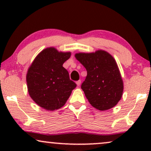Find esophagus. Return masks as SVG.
Returning a JSON list of instances; mask_svg holds the SVG:
<instances>
[{
  "label": "esophagus",
  "mask_w": 151,
  "mask_h": 151,
  "mask_svg": "<svg viewBox=\"0 0 151 151\" xmlns=\"http://www.w3.org/2000/svg\"><path fill=\"white\" fill-rule=\"evenodd\" d=\"M80 84H81V80H78V81L76 82V84H77L78 86H79L80 85Z\"/></svg>",
  "instance_id": "34e87169"
}]
</instances>
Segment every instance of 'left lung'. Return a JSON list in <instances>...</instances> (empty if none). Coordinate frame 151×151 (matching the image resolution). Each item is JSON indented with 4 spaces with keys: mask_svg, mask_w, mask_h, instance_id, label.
I'll return each instance as SVG.
<instances>
[{
    "mask_svg": "<svg viewBox=\"0 0 151 151\" xmlns=\"http://www.w3.org/2000/svg\"><path fill=\"white\" fill-rule=\"evenodd\" d=\"M75 57L87 71L81 88L91 106L99 111L114 107L122 96L124 84L113 57L104 50L76 53Z\"/></svg>",
    "mask_w": 151,
    "mask_h": 151,
    "instance_id": "1",
    "label": "left lung"
}]
</instances>
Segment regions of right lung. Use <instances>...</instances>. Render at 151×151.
<instances>
[{"instance_id":"obj_1","label":"right lung","mask_w":151,"mask_h":151,"mask_svg":"<svg viewBox=\"0 0 151 151\" xmlns=\"http://www.w3.org/2000/svg\"><path fill=\"white\" fill-rule=\"evenodd\" d=\"M71 54L48 47L38 53L29 67L26 76L28 92L39 106L47 111L60 109L76 87L63 67Z\"/></svg>"}]
</instances>
